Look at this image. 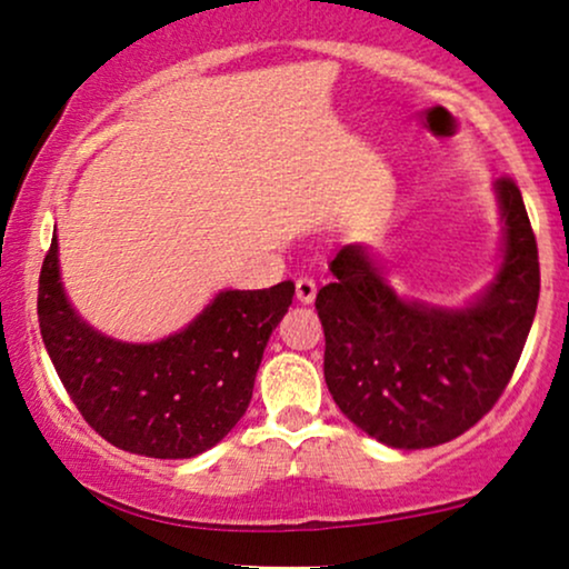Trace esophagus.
Instances as JSON below:
<instances>
[{
    "mask_svg": "<svg viewBox=\"0 0 569 569\" xmlns=\"http://www.w3.org/2000/svg\"><path fill=\"white\" fill-rule=\"evenodd\" d=\"M297 299L302 305H310L312 299H316V291H318V286H316V280L312 278H297Z\"/></svg>",
    "mask_w": 569,
    "mask_h": 569,
    "instance_id": "34e87169",
    "label": "esophagus"
}]
</instances>
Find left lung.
Instances as JSON below:
<instances>
[{"label": "left lung", "instance_id": "obj_1", "mask_svg": "<svg viewBox=\"0 0 569 569\" xmlns=\"http://www.w3.org/2000/svg\"><path fill=\"white\" fill-rule=\"evenodd\" d=\"M500 253L492 280L462 305L401 293L369 246L329 262L335 283L316 297L323 377L352 426L393 449L452 441L495 407L511 380L540 293L538 246L519 187L492 184Z\"/></svg>", "mask_w": 569, "mask_h": 569}]
</instances>
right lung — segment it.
Masks as SVG:
<instances>
[{
    "instance_id": "add662e5",
    "label": "right lung",
    "mask_w": 569,
    "mask_h": 569,
    "mask_svg": "<svg viewBox=\"0 0 569 569\" xmlns=\"http://www.w3.org/2000/svg\"><path fill=\"white\" fill-rule=\"evenodd\" d=\"M291 299V280L224 289L184 329L122 342L84 323L69 302L53 232L37 312L50 361L98 436L133 455L189 460L217 447L246 415L267 339Z\"/></svg>"
}]
</instances>
